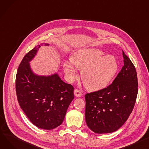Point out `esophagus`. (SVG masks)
<instances>
[{
  "mask_svg": "<svg viewBox=\"0 0 149 149\" xmlns=\"http://www.w3.org/2000/svg\"><path fill=\"white\" fill-rule=\"evenodd\" d=\"M74 95L76 97H80L82 95V93L80 90H78V89H75L74 91Z\"/></svg>",
  "mask_w": 149,
  "mask_h": 149,
  "instance_id": "esophagus-1",
  "label": "esophagus"
}]
</instances>
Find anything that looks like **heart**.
Instances as JSON below:
<instances>
[{"mask_svg": "<svg viewBox=\"0 0 149 149\" xmlns=\"http://www.w3.org/2000/svg\"><path fill=\"white\" fill-rule=\"evenodd\" d=\"M104 53L96 48H83L69 57L70 63L63 64V70L71 81L77 77V69L81 70V78L86 88L91 91L107 87L116 75L118 64L113 55L102 56Z\"/></svg>", "mask_w": 149, "mask_h": 149, "instance_id": "b5f03b06", "label": "heart"}]
</instances>
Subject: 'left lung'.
I'll use <instances>...</instances> for the list:
<instances>
[{"mask_svg":"<svg viewBox=\"0 0 149 149\" xmlns=\"http://www.w3.org/2000/svg\"><path fill=\"white\" fill-rule=\"evenodd\" d=\"M124 65L106 88L85 95L86 122L97 134L116 131L132 113L138 93L136 69L122 51Z\"/></svg>","mask_w":149,"mask_h":149,"instance_id":"obj_1","label":"left lung"}]
</instances>
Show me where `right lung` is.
Masks as SVG:
<instances>
[{"label":"right lung","mask_w":149,"mask_h":149,"mask_svg":"<svg viewBox=\"0 0 149 149\" xmlns=\"http://www.w3.org/2000/svg\"><path fill=\"white\" fill-rule=\"evenodd\" d=\"M43 45H49L41 44ZM41 45L23 57L17 72L15 88L19 105L30 121L39 128L50 130L62 123L74 100V87L63 81L56 73L49 76L33 73L29 62Z\"/></svg>","instance_id":"add662e5"}]
</instances>
